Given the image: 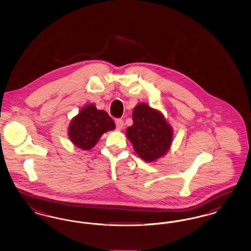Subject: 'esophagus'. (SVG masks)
Masks as SVG:
<instances>
[{
	"label": "esophagus",
	"instance_id": "34e87169",
	"mask_svg": "<svg viewBox=\"0 0 251 251\" xmlns=\"http://www.w3.org/2000/svg\"><path fill=\"white\" fill-rule=\"evenodd\" d=\"M123 125H124L123 120H120V119H117V120H116V126H117V128H118L119 130H121V129L123 128Z\"/></svg>",
	"mask_w": 251,
	"mask_h": 251
}]
</instances>
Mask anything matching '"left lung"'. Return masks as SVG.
<instances>
[{"label":"left lung","instance_id":"8db88e82","mask_svg":"<svg viewBox=\"0 0 251 251\" xmlns=\"http://www.w3.org/2000/svg\"><path fill=\"white\" fill-rule=\"evenodd\" d=\"M132 121L126 135L136 153L147 162L164 155L172 142V129L161 112L139 103L133 109Z\"/></svg>","mask_w":251,"mask_h":251}]
</instances>
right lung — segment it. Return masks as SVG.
<instances>
[{"label":"right lung","mask_w":251,"mask_h":251,"mask_svg":"<svg viewBox=\"0 0 251 251\" xmlns=\"http://www.w3.org/2000/svg\"><path fill=\"white\" fill-rule=\"evenodd\" d=\"M115 122L103 110L87 105L72 120L69 128V136L72 143L83 150H90L95 146L101 134L115 129Z\"/></svg>","instance_id":"add662e5"}]
</instances>
